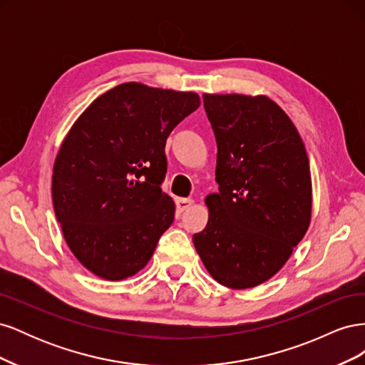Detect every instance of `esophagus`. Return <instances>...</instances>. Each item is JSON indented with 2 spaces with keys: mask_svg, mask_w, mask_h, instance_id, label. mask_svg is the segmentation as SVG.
I'll use <instances>...</instances> for the list:
<instances>
[{
  "mask_svg": "<svg viewBox=\"0 0 365 365\" xmlns=\"http://www.w3.org/2000/svg\"><path fill=\"white\" fill-rule=\"evenodd\" d=\"M193 205V200H189V197H178L176 200V208L178 212H185L187 208H190Z\"/></svg>",
  "mask_w": 365,
  "mask_h": 365,
  "instance_id": "esophagus-1",
  "label": "esophagus"
}]
</instances>
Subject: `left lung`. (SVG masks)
<instances>
[{
  "label": "left lung",
  "mask_w": 365,
  "mask_h": 365,
  "mask_svg": "<svg viewBox=\"0 0 365 365\" xmlns=\"http://www.w3.org/2000/svg\"><path fill=\"white\" fill-rule=\"evenodd\" d=\"M215 132L216 182L208 222L193 245L212 277L231 289L269 280L311 222L312 181L300 134L267 96L204 94Z\"/></svg>",
  "instance_id": "8db88e82"
}]
</instances>
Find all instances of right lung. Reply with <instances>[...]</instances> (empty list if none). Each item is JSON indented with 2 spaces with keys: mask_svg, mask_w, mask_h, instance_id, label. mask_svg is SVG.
I'll return each mask as SVG.
<instances>
[{
  "mask_svg": "<svg viewBox=\"0 0 365 365\" xmlns=\"http://www.w3.org/2000/svg\"><path fill=\"white\" fill-rule=\"evenodd\" d=\"M200 96L121 83L88 106L53 168L54 213L83 267L123 280L146 267L175 217L163 193L165 140L200 108Z\"/></svg>",
  "mask_w": 365,
  "mask_h": 365,
  "instance_id": "right-lung-1",
  "label": "right lung"
}]
</instances>
